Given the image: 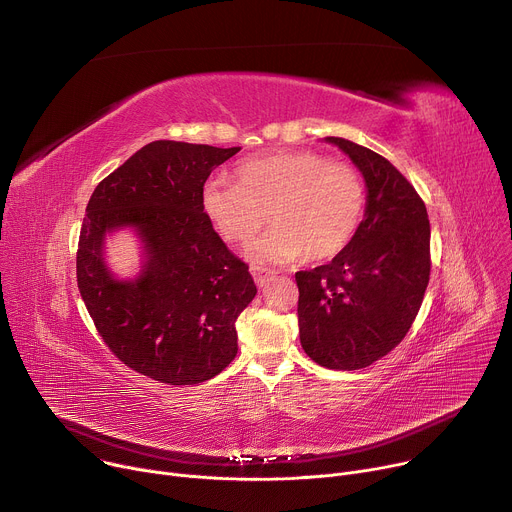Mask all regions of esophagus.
I'll list each match as a JSON object with an SVG mask.
<instances>
[{"instance_id": "esophagus-1", "label": "esophagus", "mask_w": 512, "mask_h": 512, "mask_svg": "<svg viewBox=\"0 0 512 512\" xmlns=\"http://www.w3.org/2000/svg\"><path fill=\"white\" fill-rule=\"evenodd\" d=\"M251 273H253L255 283H257L259 287H263V285L269 281V277H271V271H267V269H263V267H251Z\"/></svg>"}]
</instances>
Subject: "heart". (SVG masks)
<instances>
[{"instance_id":"obj_1","label":"heart","mask_w":512,"mask_h":512,"mask_svg":"<svg viewBox=\"0 0 512 512\" xmlns=\"http://www.w3.org/2000/svg\"><path fill=\"white\" fill-rule=\"evenodd\" d=\"M235 178L237 184L210 178L202 210L218 235L239 245L251 243L271 218L275 227L251 249L257 261L332 259L354 239L367 206L358 170L316 152L249 158Z\"/></svg>"}]
</instances>
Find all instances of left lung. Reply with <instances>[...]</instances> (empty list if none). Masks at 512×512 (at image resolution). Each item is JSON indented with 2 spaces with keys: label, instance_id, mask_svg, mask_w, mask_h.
<instances>
[{
  "label": "left lung",
  "instance_id": "obj_1",
  "mask_svg": "<svg viewBox=\"0 0 512 512\" xmlns=\"http://www.w3.org/2000/svg\"><path fill=\"white\" fill-rule=\"evenodd\" d=\"M367 182V210L328 265L298 271V326L320 367L356 371L389 354L409 332L429 283V218L413 184L383 156L342 137Z\"/></svg>",
  "mask_w": 512,
  "mask_h": 512
}]
</instances>
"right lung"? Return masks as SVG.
Masks as SVG:
<instances>
[{"label":"right lung","instance_id":"right-lung-1","mask_svg":"<svg viewBox=\"0 0 512 512\" xmlns=\"http://www.w3.org/2000/svg\"><path fill=\"white\" fill-rule=\"evenodd\" d=\"M241 148L160 139L103 178L77 249V283L107 348L131 371L168 385H196L237 356L235 320L257 285L200 202L214 168ZM135 226L149 261L135 282L102 263L104 235Z\"/></svg>","mask_w":512,"mask_h":512}]
</instances>
